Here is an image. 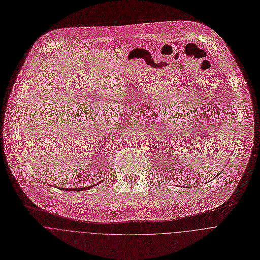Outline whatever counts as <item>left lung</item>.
Returning <instances> with one entry per match:
<instances>
[{
    "label": "left lung",
    "instance_id": "obj_1",
    "mask_svg": "<svg viewBox=\"0 0 260 260\" xmlns=\"http://www.w3.org/2000/svg\"><path fill=\"white\" fill-rule=\"evenodd\" d=\"M221 171H222V170H221ZM221 171H220V172H221Z\"/></svg>",
    "mask_w": 260,
    "mask_h": 260
}]
</instances>
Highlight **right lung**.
<instances>
[{"mask_svg":"<svg viewBox=\"0 0 260 260\" xmlns=\"http://www.w3.org/2000/svg\"><path fill=\"white\" fill-rule=\"evenodd\" d=\"M99 184V183H98ZM94 186H97V184H95V185H93V186H90V187H86V188H71V189H68V188H59L60 190H63V191H71V192H73V191H82V190H88V189H90V188H92V187H94Z\"/></svg>","mask_w":260,"mask_h":260,"instance_id":"obj_1","label":"right lung"}]
</instances>
